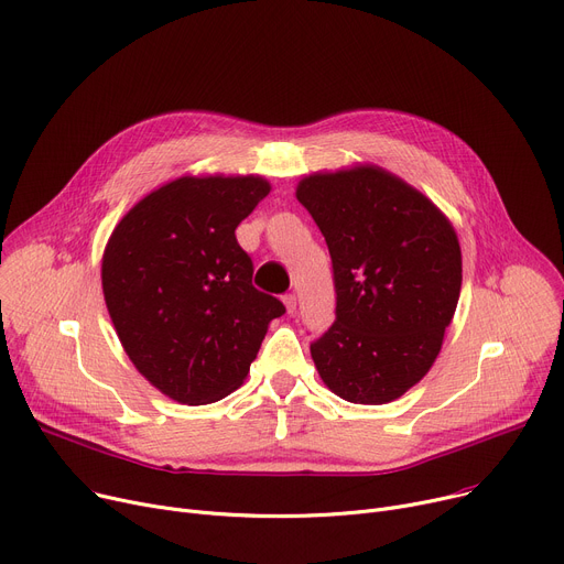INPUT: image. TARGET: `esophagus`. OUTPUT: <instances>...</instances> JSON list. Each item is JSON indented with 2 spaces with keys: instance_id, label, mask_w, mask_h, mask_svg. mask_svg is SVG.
Masks as SVG:
<instances>
[{
  "instance_id": "1",
  "label": "esophagus",
  "mask_w": 564,
  "mask_h": 564,
  "mask_svg": "<svg viewBox=\"0 0 564 564\" xmlns=\"http://www.w3.org/2000/svg\"><path fill=\"white\" fill-rule=\"evenodd\" d=\"M283 304H285L288 315H292V313L296 311V296H294V294H285V296H283Z\"/></svg>"
}]
</instances>
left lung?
<instances>
[{
    "instance_id": "8db88e82",
    "label": "left lung",
    "mask_w": 564,
    "mask_h": 564,
    "mask_svg": "<svg viewBox=\"0 0 564 564\" xmlns=\"http://www.w3.org/2000/svg\"><path fill=\"white\" fill-rule=\"evenodd\" d=\"M296 199L333 262L335 322L311 345L319 377L351 403L394 401L426 377L458 306L463 256L452 221L373 165L311 174Z\"/></svg>"
}]
</instances>
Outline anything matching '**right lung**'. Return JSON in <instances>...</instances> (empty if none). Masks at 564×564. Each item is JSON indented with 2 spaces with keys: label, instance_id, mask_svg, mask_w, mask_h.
I'll use <instances>...</instances> for the list:
<instances>
[{
  "label": "right lung",
  "instance_id": "obj_1",
  "mask_svg": "<svg viewBox=\"0 0 564 564\" xmlns=\"http://www.w3.org/2000/svg\"><path fill=\"white\" fill-rule=\"evenodd\" d=\"M268 195L262 176H181L140 199L106 245L112 326L135 369L178 403L231 394L285 313L251 285L253 262L236 240Z\"/></svg>",
  "mask_w": 564,
  "mask_h": 564
}]
</instances>
